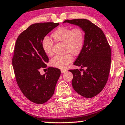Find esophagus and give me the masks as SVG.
<instances>
[{
  "label": "esophagus",
  "instance_id": "esophagus-1",
  "mask_svg": "<svg viewBox=\"0 0 125 125\" xmlns=\"http://www.w3.org/2000/svg\"><path fill=\"white\" fill-rule=\"evenodd\" d=\"M61 73H65L67 72V71L66 70H64V69H62V70H61Z\"/></svg>",
  "mask_w": 125,
  "mask_h": 125
}]
</instances>
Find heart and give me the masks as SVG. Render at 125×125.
Instances as JSON below:
<instances>
[{
  "instance_id": "b5f03b06",
  "label": "heart",
  "mask_w": 125,
  "mask_h": 125,
  "mask_svg": "<svg viewBox=\"0 0 125 125\" xmlns=\"http://www.w3.org/2000/svg\"><path fill=\"white\" fill-rule=\"evenodd\" d=\"M51 37L56 42L64 45V56H56L51 61V64L55 68L64 69L72 62V55L78 56L83 50L85 42V32L81 27L72 29L68 27H59L51 33ZM42 48L45 53L48 56L52 55V43L48 37L42 40Z\"/></svg>"
}]
</instances>
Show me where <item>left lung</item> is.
<instances>
[{
    "label": "left lung",
    "mask_w": 125,
    "mask_h": 125,
    "mask_svg": "<svg viewBox=\"0 0 125 125\" xmlns=\"http://www.w3.org/2000/svg\"><path fill=\"white\" fill-rule=\"evenodd\" d=\"M64 22L77 25L85 32L83 50L74 63V65L82 68L69 71L73 75L72 84L75 92L84 98H93L101 92L108 79L111 65L110 46L102 30L89 20L78 19L66 20ZM83 67L85 68V70Z\"/></svg>",
    "instance_id": "8db88e82"
}]
</instances>
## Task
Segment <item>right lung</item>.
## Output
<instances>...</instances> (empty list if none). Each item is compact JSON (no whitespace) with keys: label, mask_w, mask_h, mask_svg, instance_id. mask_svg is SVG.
Listing matches in <instances>:
<instances>
[{"label":"right lung","mask_w":125,"mask_h":125,"mask_svg":"<svg viewBox=\"0 0 125 125\" xmlns=\"http://www.w3.org/2000/svg\"><path fill=\"white\" fill-rule=\"evenodd\" d=\"M59 23L33 24L23 31L16 40L12 59L18 85L23 94L32 102L42 104L54 94L61 75L58 68L49 67L41 75L39 69L47 67L48 56L42 48V41Z\"/></svg>","instance_id":"1"}]
</instances>
